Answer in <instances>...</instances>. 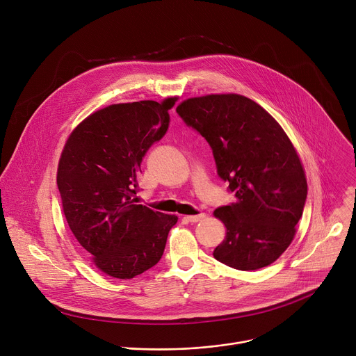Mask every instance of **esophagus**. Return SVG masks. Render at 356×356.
Instances as JSON below:
<instances>
[{
  "mask_svg": "<svg viewBox=\"0 0 356 356\" xmlns=\"http://www.w3.org/2000/svg\"><path fill=\"white\" fill-rule=\"evenodd\" d=\"M204 217H206L204 213H199V214H196V216H186L185 220H186L188 222H199V221L203 220Z\"/></svg>",
  "mask_w": 356,
  "mask_h": 356,
  "instance_id": "obj_1",
  "label": "esophagus"
}]
</instances>
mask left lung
I'll list each match as a JSON object with an SVG mask.
<instances>
[{"label":"left lung","mask_w":356,"mask_h":356,"mask_svg":"<svg viewBox=\"0 0 356 356\" xmlns=\"http://www.w3.org/2000/svg\"><path fill=\"white\" fill-rule=\"evenodd\" d=\"M177 113L210 145L217 174L235 196L214 211L227 235L213 256L243 271L271 264L292 242L307 195L291 140L264 108L239 95L188 99Z\"/></svg>","instance_id":"1"}]
</instances>
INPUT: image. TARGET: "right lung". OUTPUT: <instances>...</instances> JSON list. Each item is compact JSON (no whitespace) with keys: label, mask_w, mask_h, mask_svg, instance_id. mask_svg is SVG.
Masks as SVG:
<instances>
[{"label":"right lung","mask_w":356,"mask_h":356,"mask_svg":"<svg viewBox=\"0 0 356 356\" xmlns=\"http://www.w3.org/2000/svg\"><path fill=\"white\" fill-rule=\"evenodd\" d=\"M175 99L113 104L88 117L63 150L57 185L68 225L103 273L127 280L156 266L178 217L136 204L140 164L168 131Z\"/></svg>","instance_id":"add662e5"}]
</instances>
